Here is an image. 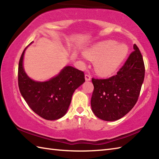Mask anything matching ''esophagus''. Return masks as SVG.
<instances>
[{"label": "esophagus", "instance_id": "esophagus-1", "mask_svg": "<svg viewBox=\"0 0 159 159\" xmlns=\"http://www.w3.org/2000/svg\"><path fill=\"white\" fill-rule=\"evenodd\" d=\"M85 80H87V81H88V80H90L91 79H92V76H91L90 74H86L85 75Z\"/></svg>", "mask_w": 159, "mask_h": 159}]
</instances>
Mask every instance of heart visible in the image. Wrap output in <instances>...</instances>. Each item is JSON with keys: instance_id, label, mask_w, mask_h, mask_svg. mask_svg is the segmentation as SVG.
<instances>
[{"instance_id": "b5f03b06", "label": "heart", "mask_w": 159, "mask_h": 159, "mask_svg": "<svg viewBox=\"0 0 159 159\" xmlns=\"http://www.w3.org/2000/svg\"><path fill=\"white\" fill-rule=\"evenodd\" d=\"M128 48L124 44L115 41H104L87 49L85 55L90 59L96 60V70L101 75H111L116 72L128 54Z\"/></svg>"}]
</instances>
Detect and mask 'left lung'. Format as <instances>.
I'll return each mask as SVG.
<instances>
[{
  "label": "left lung",
  "instance_id": "left-lung-1",
  "mask_svg": "<svg viewBox=\"0 0 159 159\" xmlns=\"http://www.w3.org/2000/svg\"><path fill=\"white\" fill-rule=\"evenodd\" d=\"M134 50L117 74L108 79H94L91 99L93 113L100 119L115 121L124 117L135 105L144 80L143 57L136 44Z\"/></svg>",
  "mask_w": 159,
  "mask_h": 159
}]
</instances>
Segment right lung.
I'll return each mask as SVG.
<instances>
[{
	"label": "right lung",
	"instance_id": "1",
	"mask_svg": "<svg viewBox=\"0 0 159 159\" xmlns=\"http://www.w3.org/2000/svg\"><path fill=\"white\" fill-rule=\"evenodd\" d=\"M26 48L19 61L20 92L29 107L39 116L48 120H58L66 113L74 91L85 82V74L81 70L66 66L48 81H34L26 75L23 68Z\"/></svg>",
	"mask_w": 159,
	"mask_h": 159
}]
</instances>
